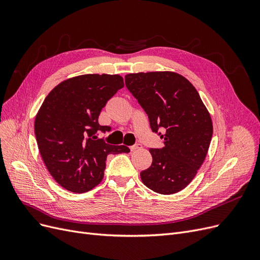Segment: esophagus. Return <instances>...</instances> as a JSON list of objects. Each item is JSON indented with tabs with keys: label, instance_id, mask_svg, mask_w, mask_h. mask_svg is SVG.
Masks as SVG:
<instances>
[{
	"label": "esophagus",
	"instance_id": "esophagus-1",
	"mask_svg": "<svg viewBox=\"0 0 260 260\" xmlns=\"http://www.w3.org/2000/svg\"><path fill=\"white\" fill-rule=\"evenodd\" d=\"M141 147H142V145H141V144H135V145L130 146V149L133 152V151H137V149H139V148H141Z\"/></svg>",
	"mask_w": 260,
	"mask_h": 260
}]
</instances>
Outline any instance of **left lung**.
<instances>
[{"instance_id":"8db88e82","label":"left lung","mask_w":260,"mask_h":260,"mask_svg":"<svg viewBox=\"0 0 260 260\" xmlns=\"http://www.w3.org/2000/svg\"><path fill=\"white\" fill-rule=\"evenodd\" d=\"M124 81L164 142L161 148H149L153 161L141 179L159 194L183 190L202 166L212 137L211 118L199 92L171 72L129 74Z\"/></svg>"}]
</instances>
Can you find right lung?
<instances>
[{"instance_id":"obj_1","label":"right lung","mask_w":260,"mask_h":260,"mask_svg":"<svg viewBox=\"0 0 260 260\" xmlns=\"http://www.w3.org/2000/svg\"><path fill=\"white\" fill-rule=\"evenodd\" d=\"M119 75H83L62 81L49 93L35 121L39 151L51 176L66 190L88 192L104 177L109 154L129 153L109 145L99 133V116L108 100L123 88Z\"/></svg>"}]
</instances>
